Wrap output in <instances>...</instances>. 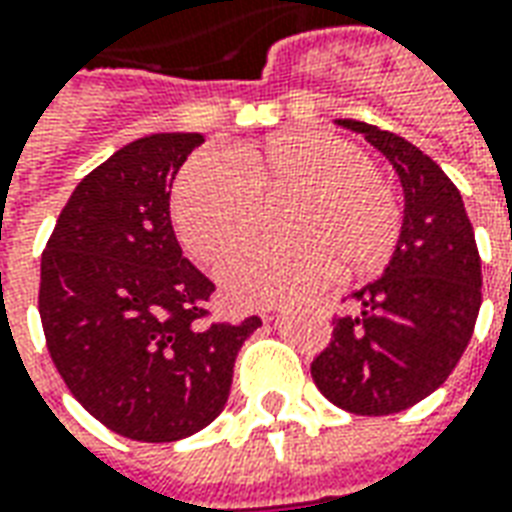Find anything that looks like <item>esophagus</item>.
<instances>
[{"label": "esophagus", "instance_id": "1", "mask_svg": "<svg viewBox=\"0 0 512 512\" xmlns=\"http://www.w3.org/2000/svg\"><path fill=\"white\" fill-rule=\"evenodd\" d=\"M277 310H280V307H271V310H266V313H263V318H271V313H277Z\"/></svg>", "mask_w": 512, "mask_h": 512}]
</instances>
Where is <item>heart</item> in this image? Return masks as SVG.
Listing matches in <instances>:
<instances>
[{"label":"heart","mask_w":512,"mask_h":512,"mask_svg":"<svg viewBox=\"0 0 512 512\" xmlns=\"http://www.w3.org/2000/svg\"><path fill=\"white\" fill-rule=\"evenodd\" d=\"M199 152L174 185V224L199 260H219L255 227L260 196L291 194L285 241L238 246L219 268L235 305H277L330 280L380 268L396 246L402 210L363 149L335 132L288 130L235 152Z\"/></svg>","instance_id":"obj_1"}]
</instances>
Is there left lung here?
<instances>
[{"label":"left lung","instance_id":"1","mask_svg":"<svg viewBox=\"0 0 512 512\" xmlns=\"http://www.w3.org/2000/svg\"><path fill=\"white\" fill-rule=\"evenodd\" d=\"M391 160L405 219L382 277L352 293L310 374L332 405L391 416L427 399L466 352L482 305V268L463 196L443 169L396 132L338 119Z\"/></svg>","mask_w":512,"mask_h":512}]
</instances>
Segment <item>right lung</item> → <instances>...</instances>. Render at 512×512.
I'll list each match as a JSON object with an SVG mask.
<instances>
[{"mask_svg": "<svg viewBox=\"0 0 512 512\" xmlns=\"http://www.w3.org/2000/svg\"><path fill=\"white\" fill-rule=\"evenodd\" d=\"M199 132L121 146L74 188L41 255L38 313L66 388L124 438L171 443L205 430L260 327L205 324L216 285L182 257L171 185Z\"/></svg>", "mask_w": 512, "mask_h": 512, "instance_id": "add662e5", "label": "right lung"}]
</instances>
